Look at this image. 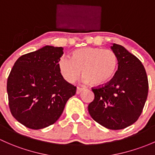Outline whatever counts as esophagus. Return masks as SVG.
Masks as SVG:
<instances>
[{
	"mask_svg": "<svg viewBox=\"0 0 155 155\" xmlns=\"http://www.w3.org/2000/svg\"><path fill=\"white\" fill-rule=\"evenodd\" d=\"M83 90H84V89H83V88H81V87H78L77 88H76V94H79L81 92H82Z\"/></svg>",
	"mask_w": 155,
	"mask_h": 155,
	"instance_id": "esophagus-1",
	"label": "esophagus"
}]
</instances>
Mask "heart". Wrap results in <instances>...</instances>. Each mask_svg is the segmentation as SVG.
Listing matches in <instances>:
<instances>
[{"instance_id":"1","label":"heart","mask_w":155,"mask_h":155,"mask_svg":"<svg viewBox=\"0 0 155 155\" xmlns=\"http://www.w3.org/2000/svg\"><path fill=\"white\" fill-rule=\"evenodd\" d=\"M118 59L114 52L99 48L77 49L71 58L63 56L58 61V69L68 83L74 82L82 71L83 82L100 86L110 80L117 71Z\"/></svg>"}]
</instances>
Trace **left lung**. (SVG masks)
<instances>
[{
  "instance_id": "1",
  "label": "left lung",
  "mask_w": 155,
  "mask_h": 155,
  "mask_svg": "<svg viewBox=\"0 0 155 155\" xmlns=\"http://www.w3.org/2000/svg\"><path fill=\"white\" fill-rule=\"evenodd\" d=\"M118 59V69L111 80L92 88L94 99L88 105L91 117L111 130L123 129L140 116L146 103L149 82L144 66L124 47L110 46Z\"/></svg>"
}]
</instances>
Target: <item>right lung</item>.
<instances>
[{
  "label": "right lung",
  "mask_w": 155,
  "mask_h": 155,
  "mask_svg": "<svg viewBox=\"0 0 155 155\" xmlns=\"http://www.w3.org/2000/svg\"><path fill=\"white\" fill-rule=\"evenodd\" d=\"M63 48L46 45L19 57L7 79L9 106L16 120L31 129H41L61 117L76 87L58 69Z\"/></svg>",
  "instance_id": "add662e5"
}]
</instances>
